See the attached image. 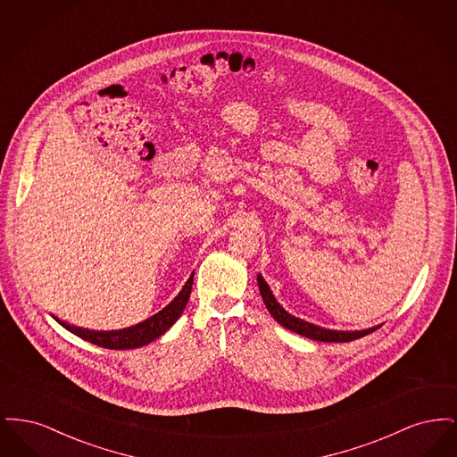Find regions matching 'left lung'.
Masks as SVG:
<instances>
[{
  "mask_svg": "<svg viewBox=\"0 0 457 457\" xmlns=\"http://www.w3.org/2000/svg\"><path fill=\"white\" fill-rule=\"evenodd\" d=\"M257 281H259V289H261L262 300L267 306V310L270 312V315L281 324V326L304 336L308 339H315V341H324V343H349V341H354V339H360L367 334H371L373 330H377L378 327H371V328H365V330H328V328H322V327L313 326V324H308L298 317H293L289 315L286 310H284L281 304L278 303V300L274 298L269 284L263 281L261 274L257 276Z\"/></svg>",
  "mask_w": 457,
  "mask_h": 457,
  "instance_id": "1",
  "label": "left lung"
}]
</instances>
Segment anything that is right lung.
I'll list each match as a JSON object with an SVG mask.
<instances>
[{"mask_svg":"<svg viewBox=\"0 0 457 457\" xmlns=\"http://www.w3.org/2000/svg\"><path fill=\"white\" fill-rule=\"evenodd\" d=\"M192 284H194V274L190 276V279L183 286V289L179 291V295L174 298L171 303L168 304L166 308H162L159 313L153 315L151 319H147V320H144L137 326L129 327V328H121V330H88V328H82V327L70 326V324L60 320L54 315H53V319L56 322H60L71 334L86 339L96 346L108 349L140 348V346H145V345L153 343L154 339H157L159 336H162L179 319V315L183 313L185 306L188 303V298H190V293H192Z\"/></svg>","mask_w":457,"mask_h":457,"instance_id":"obj_1","label":"right lung"}]
</instances>
